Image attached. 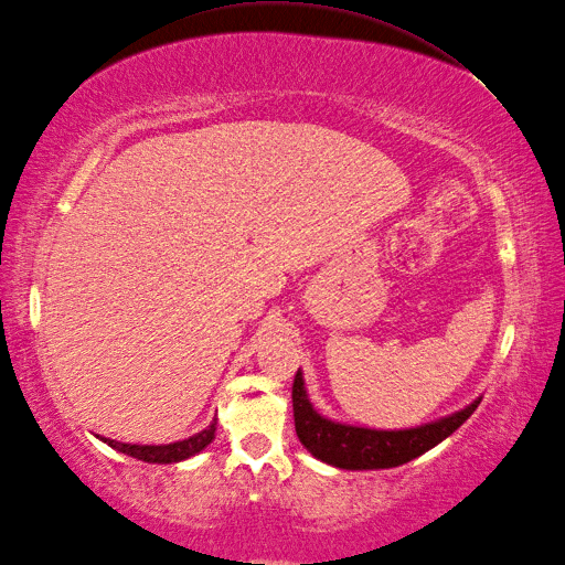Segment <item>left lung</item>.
Listing matches in <instances>:
<instances>
[{"instance_id": "obj_1", "label": "left lung", "mask_w": 565, "mask_h": 565, "mask_svg": "<svg viewBox=\"0 0 565 565\" xmlns=\"http://www.w3.org/2000/svg\"><path fill=\"white\" fill-rule=\"evenodd\" d=\"M479 403L481 401H475L452 417L417 426V429L376 431L323 419L311 407L299 371L292 383L295 429L299 441L313 458L342 467V470H383V467H397L415 460L422 452L441 444L458 426H462V422L470 419Z\"/></svg>"}]
</instances>
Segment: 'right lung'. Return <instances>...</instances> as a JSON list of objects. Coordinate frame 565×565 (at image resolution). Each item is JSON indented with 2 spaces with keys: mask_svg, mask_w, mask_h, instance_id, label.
<instances>
[{
  "mask_svg": "<svg viewBox=\"0 0 565 565\" xmlns=\"http://www.w3.org/2000/svg\"><path fill=\"white\" fill-rule=\"evenodd\" d=\"M215 438V422L209 426V429H203L201 434L186 438V441H177L170 446H131V444H117V441H109V438H103L107 446L117 448L119 452H127V456L136 458V460H143V462H179V460H186L191 456H196L205 446H209Z\"/></svg>",
  "mask_w": 565,
  "mask_h": 565,
  "instance_id": "obj_1",
  "label": "right lung"
}]
</instances>
